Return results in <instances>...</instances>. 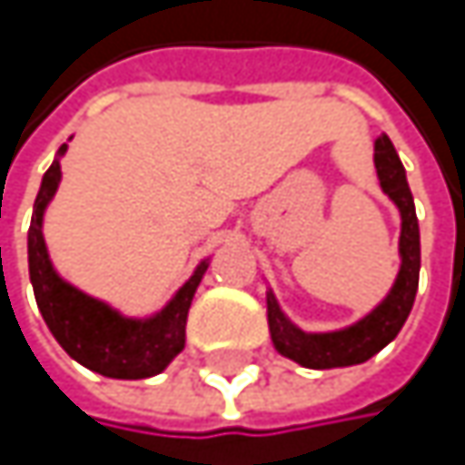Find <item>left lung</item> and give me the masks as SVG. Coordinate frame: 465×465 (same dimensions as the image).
Wrapping results in <instances>:
<instances>
[{
  "mask_svg": "<svg viewBox=\"0 0 465 465\" xmlns=\"http://www.w3.org/2000/svg\"><path fill=\"white\" fill-rule=\"evenodd\" d=\"M374 166L380 177L382 193L399 207L401 215V236H399V274L388 291V296L369 310L363 318L344 328L333 331H304L293 323L274 291H266V321L272 344L280 355L296 361L307 369H339V366H355L377 355L385 344H391L401 325L407 323L420 282V226L415 213V199L407 183V169L393 147L388 134L374 140Z\"/></svg>",
  "mask_w": 465,
  "mask_h": 465,
  "instance_id": "8db88e82",
  "label": "left lung"
}]
</instances>
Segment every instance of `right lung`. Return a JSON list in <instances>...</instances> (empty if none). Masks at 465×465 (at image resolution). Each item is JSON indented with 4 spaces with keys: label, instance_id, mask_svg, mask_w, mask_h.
Instances as JSON below:
<instances>
[{
    "label": "right lung",
    "instance_id": "obj_1",
    "mask_svg": "<svg viewBox=\"0 0 465 465\" xmlns=\"http://www.w3.org/2000/svg\"><path fill=\"white\" fill-rule=\"evenodd\" d=\"M64 153L66 144L58 147L50 169L43 174L29 226V280L40 315L64 352L80 366L113 380L155 377L185 347L188 310L210 266V258L199 261L193 274L174 291V296L158 312L144 318H129L113 304L64 280L50 261L43 233L47 204L53 202L61 183Z\"/></svg>",
    "mask_w": 465,
    "mask_h": 465
}]
</instances>
